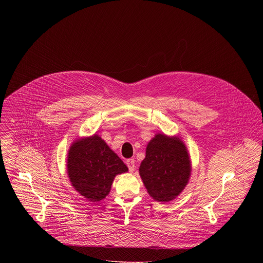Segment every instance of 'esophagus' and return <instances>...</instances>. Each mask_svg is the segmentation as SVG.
Returning a JSON list of instances; mask_svg holds the SVG:
<instances>
[{"label":"esophagus","instance_id":"obj_1","mask_svg":"<svg viewBox=\"0 0 263 263\" xmlns=\"http://www.w3.org/2000/svg\"><path fill=\"white\" fill-rule=\"evenodd\" d=\"M126 164H127V166H128V168H129V171H130L131 173H133V172L135 171V161H134L133 159L127 160Z\"/></svg>","mask_w":263,"mask_h":263}]
</instances>
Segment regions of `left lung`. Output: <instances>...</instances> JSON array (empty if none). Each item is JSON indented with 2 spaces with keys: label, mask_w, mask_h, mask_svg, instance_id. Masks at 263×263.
Masks as SVG:
<instances>
[{
  "label": "left lung",
  "mask_w": 263,
  "mask_h": 263,
  "mask_svg": "<svg viewBox=\"0 0 263 263\" xmlns=\"http://www.w3.org/2000/svg\"><path fill=\"white\" fill-rule=\"evenodd\" d=\"M191 170L190 155L180 137L158 133L147 145L139 174L151 197L164 203L183 191Z\"/></svg>",
  "instance_id": "obj_1"
}]
</instances>
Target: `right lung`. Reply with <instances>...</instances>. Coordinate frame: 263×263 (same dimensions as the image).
<instances>
[{
	"label": "right lung",
	"mask_w": 263,
	"mask_h": 263,
	"mask_svg": "<svg viewBox=\"0 0 263 263\" xmlns=\"http://www.w3.org/2000/svg\"><path fill=\"white\" fill-rule=\"evenodd\" d=\"M128 172L122 160L98 134L74 141L67 156V173L72 186L90 202L104 199L115 176Z\"/></svg>",
	"instance_id": "1"
}]
</instances>
